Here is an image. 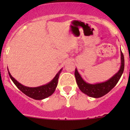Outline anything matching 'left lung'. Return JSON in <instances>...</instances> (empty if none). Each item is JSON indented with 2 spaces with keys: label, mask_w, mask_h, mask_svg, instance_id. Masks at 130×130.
<instances>
[{
  "label": "left lung",
  "mask_w": 130,
  "mask_h": 130,
  "mask_svg": "<svg viewBox=\"0 0 130 130\" xmlns=\"http://www.w3.org/2000/svg\"><path fill=\"white\" fill-rule=\"evenodd\" d=\"M120 55H121V57H120L121 66L120 67V70L112 77L108 79L107 81L105 82L96 84L88 83L83 79L77 68H75V79H76L77 84L81 91L90 97L98 98L104 96V95L107 94L111 89L114 88L121 77L123 73L124 69V55L122 51L120 53Z\"/></svg>",
  "instance_id": "1"
}]
</instances>
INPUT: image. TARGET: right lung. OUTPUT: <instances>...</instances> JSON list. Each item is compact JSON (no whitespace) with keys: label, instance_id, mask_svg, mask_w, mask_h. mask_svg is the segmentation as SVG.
Wrapping results in <instances>:
<instances>
[{"label":"right lung","instance_id":"obj_1","mask_svg":"<svg viewBox=\"0 0 130 130\" xmlns=\"http://www.w3.org/2000/svg\"><path fill=\"white\" fill-rule=\"evenodd\" d=\"M62 70V68L60 70L59 72L56 74L55 77L50 82L45 84L44 85L37 87H28L23 85L22 84H21L17 80H15L13 77L11 76L10 72L8 71V69L10 77L11 78V81H13L16 87L27 96L34 100H37L45 99L53 94L56 89V87H57L58 77H59L60 73H61Z\"/></svg>","mask_w":130,"mask_h":130}]
</instances>
